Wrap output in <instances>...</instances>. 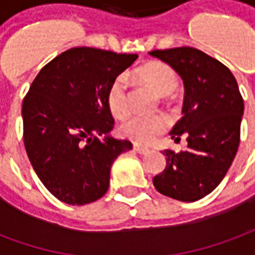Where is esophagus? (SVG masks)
<instances>
[{
	"instance_id": "1",
	"label": "esophagus",
	"mask_w": 255,
	"mask_h": 255,
	"mask_svg": "<svg viewBox=\"0 0 255 255\" xmlns=\"http://www.w3.org/2000/svg\"><path fill=\"white\" fill-rule=\"evenodd\" d=\"M133 150L139 153V154H146V153H149V149L147 147H144V146H139V144H133Z\"/></svg>"
}]
</instances>
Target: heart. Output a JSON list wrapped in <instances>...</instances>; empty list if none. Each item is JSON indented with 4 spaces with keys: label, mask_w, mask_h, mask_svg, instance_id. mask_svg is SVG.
<instances>
[{
    "label": "heart",
    "mask_w": 255,
    "mask_h": 255,
    "mask_svg": "<svg viewBox=\"0 0 255 255\" xmlns=\"http://www.w3.org/2000/svg\"><path fill=\"white\" fill-rule=\"evenodd\" d=\"M142 82L149 84L157 94L169 95L179 86L177 73L168 64L151 63L136 71ZM106 104L113 116L124 117L128 113V80L122 73L113 79L106 91ZM169 119L164 113L157 115H133L123 123L120 131L135 143H150L158 135L165 132Z\"/></svg>",
    "instance_id": "b5f03b06"
}]
</instances>
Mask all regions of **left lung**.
Wrapping results in <instances>:
<instances>
[{"label":"left lung","mask_w":255,"mask_h":255,"mask_svg":"<svg viewBox=\"0 0 255 255\" xmlns=\"http://www.w3.org/2000/svg\"><path fill=\"white\" fill-rule=\"evenodd\" d=\"M150 56L171 65L184 84L183 117L172 139L187 136V150H165L166 166L153 179L155 190L183 202L206 197L230 169L241 142L245 104L235 76L224 64L194 47L153 50Z\"/></svg>","instance_id":"8db88e82"}]
</instances>
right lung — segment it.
Returning <instances> with one entry per match:
<instances>
[{"label": "right lung", "mask_w": 255, "mask_h": 255, "mask_svg": "<svg viewBox=\"0 0 255 255\" xmlns=\"http://www.w3.org/2000/svg\"><path fill=\"white\" fill-rule=\"evenodd\" d=\"M136 58L73 47L46 64L30 86L21 109L25 151L43 186L60 201L86 205L104 197L112 164L132 149L129 140L109 135L115 120L106 91Z\"/></svg>", "instance_id": "add662e5"}]
</instances>
